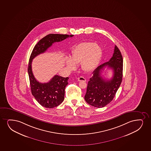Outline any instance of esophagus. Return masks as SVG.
Wrapping results in <instances>:
<instances>
[{
    "mask_svg": "<svg viewBox=\"0 0 151 151\" xmlns=\"http://www.w3.org/2000/svg\"><path fill=\"white\" fill-rule=\"evenodd\" d=\"M78 81H84L86 82V78H84L83 76H80L78 78Z\"/></svg>",
    "mask_w": 151,
    "mask_h": 151,
    "instance_id": "esophagus-1",
    "label": "esophagus"
}]
</instances>
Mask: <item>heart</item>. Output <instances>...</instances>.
Here are the masks:
<instances>
[{
	"label": "heart",
	"instance_id": "obj_1",
	"mask_svg": "<svg viewBox=\"0 0 151 151\" xmlns=\"http://www.w3.org/2000/svg\"><path fill=\"white\" fill-rule=\"evenodd\" d=\"M102 51L93 42H82L76 45L70 57L66 59L67 67L71 70L76 68V64L81 62V68L87 72L93 70L99 65L102 57Z\"/></svg>",
	"mask_w": 151,
	"mask_h": 151
}]
</instances>
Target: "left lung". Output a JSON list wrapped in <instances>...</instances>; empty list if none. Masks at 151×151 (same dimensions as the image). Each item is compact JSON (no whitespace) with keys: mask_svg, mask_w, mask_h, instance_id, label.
<instances>
[{"mask_svg":"<svg viewBox=\"0 0 151 151\" xmlns=\"http://www.w3.org/2000/svg\"><path fill=\"white\" fill-rule=\"evenodd\" d=\"M106 67L110 68L114 71V76L110 80H106L101 76L102 70ZM122 55L119 48L115 45L112 57L93 71V76L88 82L85 96L86 102L99 108L110 103L114 97L122 81Z\"/></svg>","mask_w":151,"mask_h":151,"instance_id":"8db88e82","label":"left lung"}]
</instances>
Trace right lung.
Instances as JSON below:
<instances>
[{
	"instance_id": "right-lung-1",
	"label": "right lung",
	"mask_w": 151,
	"mask_h": 151,
	"mask_svg": "<svg viewBox=\"0 0 151 151\" xmlns=\"http://www.w3.org/2000/svg\"><path fill=\"white\" fill-rule=\"evenodd\" d=\"M73 36V35H48L37 43L32 52L27 69L31 92L37 101L46 108L57 107L63 102L64 99L65 87L68 84L69 78H63L55 75L48 82H39L32 73V59L39 55L44 53L55 42H60L68 37Z\"/></svg>"
}]
</instances>
